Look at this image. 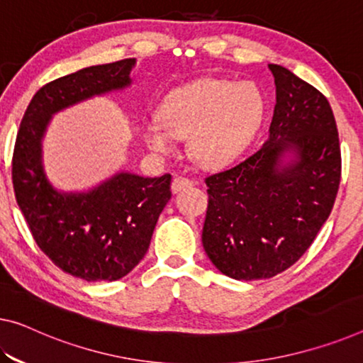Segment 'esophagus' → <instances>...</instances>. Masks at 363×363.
<instances>
[{"instance_id":"esophagus-1","label":"esophagus","mask_w":363,"mask_h":363,"mask_svg":"<svg viewBox=\"0 0 363 363\" xmlns=\"http://www.w3.org/2000/svg\"><path fill=\"white\" fill-rule=\"evenodd\" d=\"M191 186H193V182L186 177H175L174 182H172V191L174 193H178L182 191V189H186Z\"/></svg>"}]
</instances>
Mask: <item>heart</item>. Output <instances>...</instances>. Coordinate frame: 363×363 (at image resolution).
Wrapping results in <instances>:
<instances>
[{"mask_svg":"<svg viewBox=\"0 0 363 363\" xmlns=\"http://www.w3.org/2000/svg\"><path fill=\"white\" fill-rule=\"evenodd\" d=\"M264 111V96L253 82L201 79L172 91L160 104L159 116L144 123L143 138L159 155H170L177 138H188L193 159L217 167L242 152Z\"/></svg>","mask_w":363,"mask_h":363,"instance_id":"b5f03b06","label":"heart"}]
</instances>
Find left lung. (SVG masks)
Here are the masks:
<instances>
[{
	"instance_id": "1",
	"label": "left lung",
	"mask_w": 363,
	"mask_h": 363,
	"mask_svg": "<svg viewBox=\"0 0 363 363\" xmlns=\"http://www.w3.org/2000/svg\"><path fill=\"white\" fill-rule=\"evenodd\" d=\"M276 107L256 152L206 178V255L237 281L269 279L297 263L331 214L341 147L331 105L281 65H269Z\"/></svg>"
}]
</instances>
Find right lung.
Returning a JSON list of instances; mask_svg holds the SVG:
<instances>
[{
	"label": "right lung",
	"instance_id": "add662e5",
	"mask_svg": "<svg viewBox=\"0 0 363 363\" xmlns=\"http://www.w3.org/2000/svg\"><path fill=\"white\" fill-rule=\"evenodd\" d=\"M135 65L126 58L48 82L32 97L16 138L13 185L32 237L60 269L87 282L125 277L144 258L172 198V177L118 172L89 191H58L43 169L42 141L55 113L131 86Z\"/></svg>",
	"mask_w": 363,
	"mask_h": 363
}]
</instances>
